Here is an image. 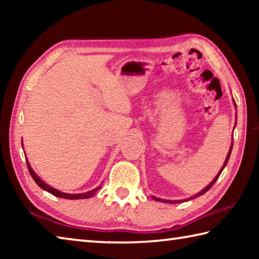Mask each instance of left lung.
<instances>
[{"mask_svg": "<svg viewBox=\"0 0 259 259\" xmlns=\"http://www.w3.org/2000/svg\"><path fill=\"white\" fill-rule=\"evenodd\" d=\"M234 104H235V102H234ZM235 106H236V105H235ZM232 147H233V144H232V145H231V147H230V152H229V154H227V156H226V160H225V162H224V164H223V166H222V169H221V170H219V172L217 174V176H216V177H214V178L212 179V182H211V183H210V184H209V185H208L207 187H204L202 191H201V192H199V193H198V194H195L194 196H191V198H190V199H186V200H176V201H170V200H162V199H159V198H155V196H152V199H153V200H155V201H161V202H165V203H181V202H184V201H187V200H192V199H194V198H198V196H200V195H202V194H204V193H205V192H207V191H209V190H210V188H211V187H212V185H213V184H214V183H216V181H217V179H218V177H219V176H221V174H222V171H223V170H224V168H225V165L227 164V162H229V159H230V155H231V152H232Z\"/></svg>", "mask_w": 259, "mask_h": 259, "instance_id": "1", "label": "left lung"}]
</instances>
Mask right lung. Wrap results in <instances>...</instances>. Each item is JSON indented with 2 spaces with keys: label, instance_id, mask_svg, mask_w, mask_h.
Masks as SVG:
<instances>
[{
  "label": "right lung",
  "instance_id": "obj_1",
  "mask_svg": "<svg viewBox=\"0 0 259 259\" xmlns=\"http://www.w3.org/2000/svg\"><path fill=\"white\" fill-rule=\"evenodd\" d=\"M26 162H27L28 171H29V174H30V176H32V178L34 179V182L36 183L37 185L42 188V190H45V191H47V192H49V193H51L52 195L58 196V198L68 199V200L89 199V198H91V196H93V195H95V194H96V192H97V191L99 190V188H100V187H97V188H95V190H93V191H89V192H85V193H81V194H68V193H63V192H60V191H58V190H56V188H54V187L49 186V185H48V184H46L45 182H43L42 179H41L40 177H38L37 175L33 171V169L30 168V165H29V163H28V161H26Z\"/></svg>",
  "mask_w": 259,
  "mask_h": 259
}]
</instances>
